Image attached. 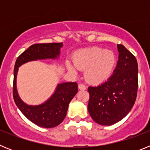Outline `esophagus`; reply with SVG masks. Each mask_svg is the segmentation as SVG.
Returning <instances> with one entry per match:
<instances>
[{
	"mask_svg": "<svg viewBox=\"0 0 150 150\" xmlns=\"http://www.w3.org/2000/svg\"><path fill=\"white\" fill-rule=\"evenodd\" d=\"M78 88H79V89H80V90H85V89H86V86L85 85L82 84V83H80V84H79V86H78Z\"/></svg>",
	"mask_w": 150,
	"mask_h": 150,
	"instance_id": "esophagus-1",
	"label": "esophagus"
}]
</instances>
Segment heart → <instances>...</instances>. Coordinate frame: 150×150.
Segmentation results:
<instances>
[{"mask_svg":"<svg viewBox=\"0 0 150 150\" xmlns=\"http://www.w3.org/2000/svg\"><path fill=\"white\" fill-rule=\"evenodd\" d=\"M72 64L67 62L69 71L76 73V68L85 70V78L92 84L106 81L112 74L116 67V55L111 50L100 47H90L77 51L73 56Z\"/></svg>","mask_w":150,"mask_h":150,"instance_id":"b5f03b06","label":"heart"}]
</instances>
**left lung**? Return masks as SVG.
Here are the masks:
<instances>
[{
	"label": "left lung",
	"instance_id": "left-lung-1",
	"mask_svg": "<svg viewBox=\"0 0 150 150\" xmlns=\"http://www.w3.org/2000/svg\"><path fill=\"white\" fill-rule=\"evenodd\" d=\"M119 60L112 76L97 86H89L88 110L101 125L122 120L134 104L138 88V65L134 55L118 44Z\"/></svg>",
	"mask_w": 150,
	"mask_h": 150
}]
</instances>
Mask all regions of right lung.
Here are the masks:
<instances>
[{
	"label": "right lung",
	"instance_id": "add662e5",
	"mask_svg": "<svg viewBox=\"0 0 150 150\" xmlns=\"http://www.w3.org/2000/svg\"><path fill=\"white\" fill-rule=\"evenodd\" d=\"M62 46V43L31 45L17 58L14 67L13 88L14 101L24 116L30 122L43 128H54L63 122L70 102L77 93V83L70 82L59 84L55 93L45 103L37 106H30L25 104L18 95L16 89L17 72L22 64L30 61L56 59L60 54V49Z\"/></svg>",
	"mask_w": 150,
	"mask_h": 150
}]
</instances>
